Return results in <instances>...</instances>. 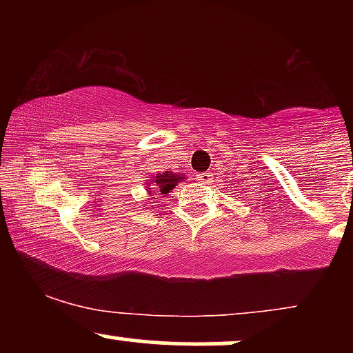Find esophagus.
<instances>
[{
	"label": "esophagus",
	"instance_id": "34e87169",
	"mask_svg": "<svg viewBox=\"0 0 353 353\" xmlns=\"http://www.w3.org/2000/svg\"><path fill=\"white\" fill-rule=\"evenodd\" d=\"M196 181L201 182V184H209V182L212 181V174H210V172L196 174Z\"/></svg>",
	"mask_w": 353,
	"mask_h": 353
}]
</instances>
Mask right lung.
Instances as JSON below:
<instances>
[{
	"label": "right lung",
	"mask_w": 353,
	"mask_h": 353,
	"mask_svg": "<svg viewBox=\"0 0 353 353\" xmlns=\"http://www.w3.org/2000/svg\"><path fill=\"white\" fill-rule=\"evenodd\" d=\"M184 174H176L172 171H164V172H156L145 181V190H148L149 197L151 199H159V196L163 194H169L176 188L179 182L184 181Z\"/></svg>",
	"instance_id": "right-lung-1"
}]
</instances>
